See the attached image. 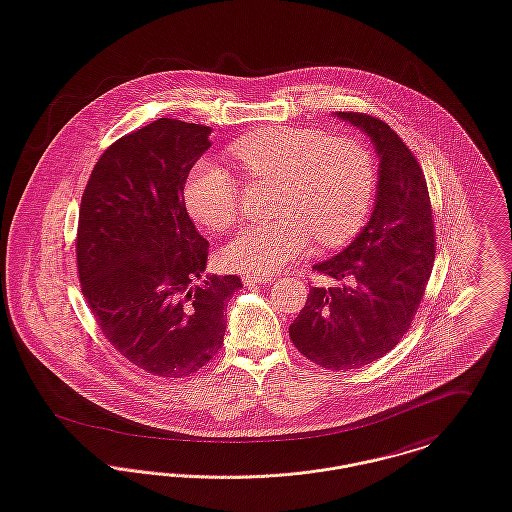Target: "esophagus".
<instances>
[{"instance_id": "1", "label": "esophagus", "mask_w": 512, "mask_h": 512, "mask_svg": "<svg viewBox=\"0 0 512 512\" xmlns=\"http://www.w3.org/2000/svg\"><path fill=\"white\" fill-rule=\"evenodd\" d=\"M242 281H244V285H268V283H274L276 278L274 276H246Z\"/></svg>"}]
</instances>
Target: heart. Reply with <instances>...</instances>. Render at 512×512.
<instances>
[{"label":"heart","instance_id":"b5f03b06","mask_svg":"<svg viewBox=\"0 0 512 512\" xmlns=\"http://www.w3.org/2000/svg\"><path fill=\"white\" fill-rule=\"evenodd\" d=\"M231 152L248 180L278 184L281 217L274 225L242 229L223 248L221 260L233 272L276 274L309 250L313 236L323 246H338L370 213L377 170L362 140L309 127H270L236 140ZM238 199L236 178L213 162H199L187 176V213L205 229H231Z\"/></svg>","mask_w":512,"mask_h":512}]
</instances>
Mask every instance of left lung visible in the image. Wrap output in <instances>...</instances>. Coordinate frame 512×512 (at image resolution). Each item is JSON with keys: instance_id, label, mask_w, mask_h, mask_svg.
I'll list each match as a JSON object with an SVG mask.
<instances>
[{"instance_id": "8db88e82", "label": "left lung", "mask_w": 512, "mask_h": 512, "mask_svg": "<svg viewBox=\"0 0 512 512\" xmlns=\"http://www.w3.org/2000/svg\"><path fill=\"white\" fill-rule=\"evenodd\" d=\"M368 133L379 182L368 225L340 254L313 266L334 287H311L289 326L295 348L326 370H356L385 356L413 323L430 279L436 233L415 154L381 119L338 111Z\"/></svg>"}]
</instances>
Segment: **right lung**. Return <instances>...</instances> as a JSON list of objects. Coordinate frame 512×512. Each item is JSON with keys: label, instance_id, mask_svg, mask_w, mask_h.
I'll return each instance as SVG.
<instances>
[{"label": "right lung", "instance_id": "obj_1", "mask_svg": "<svg viewBox=\"0 0 512 512\" xmlns=\"http://www.w3.org/2000/svg\"><path fill=\"white\" fill-rule=\"evenodd\" d=\"M211 127L158 119L115 140L82 195L76 260L103 336L140 370L184 377L223 346L225 305L242 281L209 276V242L187 215V174Z\"/></svg>", "mask_w": 512, "mask_h": 512}]
</instances>
